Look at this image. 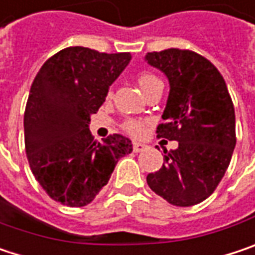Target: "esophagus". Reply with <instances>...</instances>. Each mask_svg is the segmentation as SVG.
Returning a JSON list of instances; mask_svg holds the SVG:
<instances>
[{
  "label": "esophagus",
  "instance_id": "34e87169",
  "mask_svg": "<svg viewBox=\"0 0 255 255\" xmlns=\"http://www.w3.org/2000/svg\"><path fill=\"white\" fill-rule=\"evenodd\" d=\"M146 148V145L145 143H140V142H133V151L135 152H140V151H143Z\"/></svg>",
  "mask_w": 255,
  "mask_h": 255
}]
</instances>
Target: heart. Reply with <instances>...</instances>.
<instances>
[{"instance_id":"heart-1","label":"heart","mask_w":255,"mask_h":255,"mask_svg":"<svg viewBox=\"0 0 255 255\" xmlns=\"http://www.w3.org/2000/svg\"><path fill=\"white\" fill-rule=\"evenodd\" d=\"M137 84L142 88V91L146 94L152 87L158 85V84H162V82H161V80L158 77H155L154 74L143 71V72H140L137 75ZM107 96L112 97V91H109ZM122 128H123L125 132H128L129 135H133V136H140L145 132V123L142 120H139V119H128V120H125Z\"/></svg>"}]
</instances>
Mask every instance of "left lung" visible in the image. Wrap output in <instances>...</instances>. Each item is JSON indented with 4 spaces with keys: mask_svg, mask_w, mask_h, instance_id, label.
<instances>
[{
    "mask_svg": "<svg viewBox=\"0 0 255 255\" xmlns=\"http://www.w3.org/2000/svg\"><path fill=\"white\" fill-rule=\"evenodd\" d=\"M148 64L162 71L170 94L156 136L177 140L164 151L162 167L146 175L158 196L174 206H193L218 187L237 143L235 110L227 84L216 66L187 49L149 52Z\"/></svg>",
    "mask_w": 255,
    "mask_h": 255,
    "instance_id": "obj_1",
    "label": "left lung"
}]
</instances>
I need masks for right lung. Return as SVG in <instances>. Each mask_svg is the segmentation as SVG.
Instances as JSON below:
<instances>
[{
	"instance_id": "right-lung-1",
	"label": "right lung",
	"mask_w": 255,
	"mask_h": 255,
	"mask_svg": "<svg viewBox=\"0 0 255 255\" xmlns=\"http://www.w3.org/2000/svg\"><path fill=\"white\" fill-rule=\"evenodd\" d=\"M129 52L103 53L72 46L46 61L31 84L24 112L30 170L50 199L71 208L94 200L118 161L132 152L129 137L94 140L90 116L130 61Z\"/></svg>"
}]
</instances>
